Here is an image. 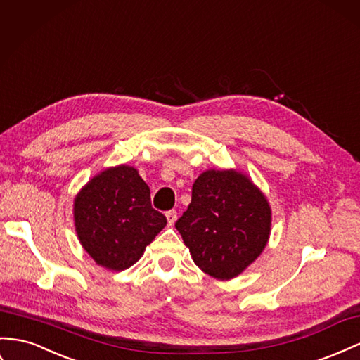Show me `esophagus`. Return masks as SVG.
Returning a JSON list of instances; mask_svg holds the SVG:
<instances>
[{"mask_svg":"<svg viewBox=\"0 0 360 360\" xmlns=\"http://www.w3.org/2000/svg\"><path fill=\"white\" fill-rule=\"evenodd\" d=\"M167 219H168V226H174V222L177 219V212L176 210L167 212Z\"/></svg>","mask_w":360,"mask_h":360,"instance_id":"34e87169","label":"esophagus"}]
</instances>
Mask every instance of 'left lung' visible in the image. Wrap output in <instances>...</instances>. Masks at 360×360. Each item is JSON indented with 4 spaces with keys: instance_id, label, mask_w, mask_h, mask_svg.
Segmentation results:
<instances>
[{
    "instance_id": "obj_1",
    "label": "left lung",
    "mask_w": 360,
    "mask_h": 360,
    "mask_svg": "<svg viewBox=\"0 0 360 360\" xmlns=\"http://www.w3.org/2000/svg\"><path fill=\"white\" fill-rule=\"evenodd\" d=\"M176 229L198 268L218 280H230L266 247L271 207L245 174L209 169L193 183L192 201Z\"/></svg>"
}]
</instances>
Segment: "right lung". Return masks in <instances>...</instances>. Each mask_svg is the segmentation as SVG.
Segmentation results:
<instances>
[{
    "label": "right lung",
    "instance_id": "right-lung-1",
    "mask_svg": "<svg viewBox=\"0 0 360 360\" xmlns=\"http://www.w3.org/2000/svg\"><path fill=\"white\" fill-rule=\"evenodd\" d=\"M74 224L96 264L124 271L141 259L167 218L151 207L150 188L138 169L118 165L96 174L77 193Z\"/></svg>",
    "mask_w": 360,
    "mask_h": 360
}]
</instances>
